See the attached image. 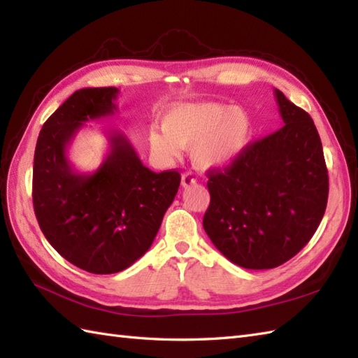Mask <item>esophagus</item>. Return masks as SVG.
<instances>
[{"label":"esophagus","instance_id":"obj_1","mask_svg":"<svg viewBox=\"0 0 358 358\" xmlns=\"http://www.w3.org/2000/svg\"><path fill=\"white\" fill-rule=\"evenodd\" d=\"M195 181H196V178L194 177L192 172H185L183 175H181V185H183V187L195 185Z\"/></svg>","mask_w":358,"mask_h":358}]
</instances>
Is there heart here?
I'll list each match as a JSON object with an SVG mask.
<instances>
[{
	"mask_svg": "<svg viewBox=\"0 0 358 358\" xmlns=\"http://www.w3.org/2000/svg\"><path fill=\"white\" fill-rule=\"evenodd\" d=\"M252 136L254 121L246 109L214 101L185 103L164 113L163 131L152 129L149 144L163 158L192 148L195 166L206 171L234 163Z\"/></svg>",
	"mask_w": 358,
	"mask_h": 358,
	"instance_id": "1",
	"label": "heart"
}]
</instances>
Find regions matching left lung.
Wrapping results in <instances>:
<instances>
[{
	"instance_id": "left-lung-1",
	"label": "left lung",
	"mask_w": 358,
	"mask_h": 358,
	"mask_svg": "<svg viewBox=\"0 0 358 358\" xmlns=\"http://www.w3.org/2000/svg\"><path fill=\"white\" fill-rule=\"evenodd\" d=\"M275 94L283 127L224 169L208 171L210 203L203 227L227 260L272 269L313 238L328 204L329 178L320 135L309 113Z\"/></svg>"
}]
</instances>
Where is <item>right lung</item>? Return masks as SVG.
Returning a JSON list of instances; mask_svg holds the SVG:
<instances>
[{
	"label": "right lung",
	"instance_id": "obj_1",
	"mask_svg": "<svg viewBox=\"0 0 358 358\" xmlns=\"http://www.w3.org/2000/svg\"><path fill=\"white\" fill-rule=\"evenodd\" d=\"M117 87L73 92L45 121L34 157L32 200L44 237L90 273H115L146 254L177 195V171L154 172L123 134L94 173L72 169L66 150L85 121L115 113Z\"/></svg>",
	"mask_w": 358,
	"mask_h": 358
}]
</instances>
